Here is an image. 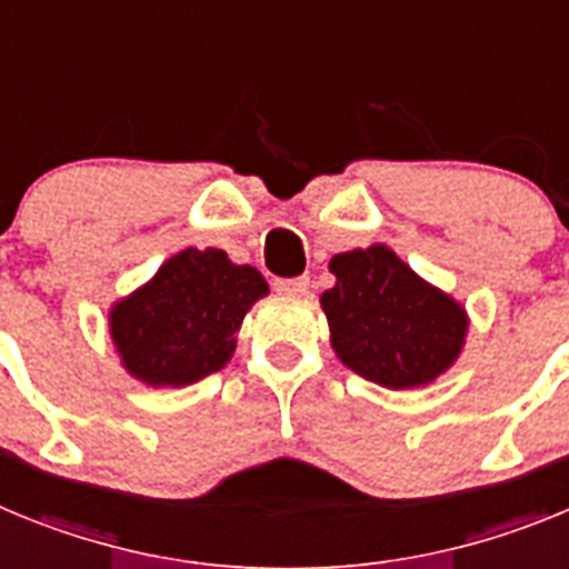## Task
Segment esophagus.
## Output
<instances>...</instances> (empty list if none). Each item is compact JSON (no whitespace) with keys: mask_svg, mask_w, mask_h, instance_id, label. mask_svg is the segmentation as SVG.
Returning a JSON list of instances; mask_svg holds the SVG:
<instances>
[{"mask_svg":"<svg viewBox=\"0 0 569 569\" xmlns=\"http://www.w3.org/2000/svg\"><path fill=\"white\" fill-rule=\"evenodd\" d=\"M308 288H310V279H305V276H301V279H281L273 284L276 293L288 296V299H301V296L308 293Z\"/></svg>","mask_w":569,"mask_h":569,"instance_id":"34e87169","label":"esophagus"}]
</instances>
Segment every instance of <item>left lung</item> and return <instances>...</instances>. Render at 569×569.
Segmentation results:
<instances>
[{
  "mask_svg": "<svg viewBox=\"0 0 569 569\" xmlns=\"http://www.w3.org/2000/svg\"><path fill=\"white\" fill-rule=\"evenodd\" d=\"M336 284L321 293L330 347L345 367L387 390L433 385L459 361L470 316L421 279L387 244L330 259Z\"/></svg>",
  "mask_w": 569,
  "mask_h": 569,
  "instance_id": "obj_1",
  "label": "left lung"
}]
</instances>
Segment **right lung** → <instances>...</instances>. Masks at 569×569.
<instances>
[{
	"label": "right lung",
	"mask_w": 569,
	"mask_h": 569,
	"mask_svg": "<svg viewBox=\"0 0 569 569\" xmlns=\"http://www.w3.org/2000/svg\"><path fill=\"white\" fill-rule=\"evenodd\" d=\"M270 293L250 264L224 250L184 248L108 310L119 365L148 387H188L222 370L256 301Z\"/></svg>",
	"instance_id": "1"
}]
</instances>
